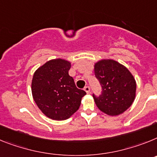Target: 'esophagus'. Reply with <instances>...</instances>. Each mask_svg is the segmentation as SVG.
Here are the masks:
<instances>
[{
  "instance_id": "1",
  "label": "esophagus",
  "mask_w": 157,
  "mask_h": 157,
  "mask_svg": "<svg viewBox=\"0 0 157 157\" xmlns=\"http://www.w3.org/2000/svg\"><path fill=\"white\" fill-rule=\"evenodd\" d=\"M84 91H85V92H86L88 94L90 93V88H89V86H85V87H84Z\"/></svg>"
}]
</instances>
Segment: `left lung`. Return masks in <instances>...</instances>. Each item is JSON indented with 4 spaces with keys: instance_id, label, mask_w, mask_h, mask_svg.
<instances>
[{
    "instance_id": "left-lung-1",
    "label": "left lung",
    "mask_w": 157,
    "mask_h": 157,
    "mask_svg": "<svg viewBox=\"0 0 157 157\" xmlns=\"http://www.w3.org/2000/svg\"><path fill=\"white\" fill-rule=\"evenodd\" d=\"M94 71L102 87L101 95H92L98 108L111 116L126 111L136 95V81L127 68L114 60L104 59L95 64Z\"/></svg>"
}]
</instances>
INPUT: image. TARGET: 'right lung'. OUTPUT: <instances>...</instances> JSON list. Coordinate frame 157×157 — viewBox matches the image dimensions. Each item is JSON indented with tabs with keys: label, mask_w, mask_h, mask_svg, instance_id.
<instances>
[{
	"label": "right lung",
	"mask_w": 157,
	"mask_h": 157,
	"mask_svg": "<svg viewBox=\"0 0 157 157\" xmlns=\"http://www.w3.org/2000/svg\"><path fill=\"white\" fill-rule=\"evenodd\" d=\"M71 64L63 59L50 60L34 73L31 92L42 112L54 120H65L79 109L86 95L76 87L69 75Z\"/></svg>",
	"instance_id": "obj_1"
}]
</instances>
